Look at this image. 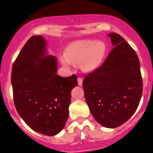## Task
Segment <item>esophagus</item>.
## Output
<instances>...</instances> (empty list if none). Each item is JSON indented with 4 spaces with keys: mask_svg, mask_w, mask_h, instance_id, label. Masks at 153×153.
I'll return each instance as SVG.
<instances>
[{
    "mask_svg": "<svg viewBox=\"0 0 153 153\" xmlns=\"http://www.w3.org/2000/svg\"><path fill=\"white\" fill-rule=\"evenodd\" d=\"M82 81H83V79L82 78H78V83H79V86H82Z\"/></svg>",
    "mask_w": 153,
    "mask_h": 153,
    "instance_id": "1",
    "label": "esophagus"
}]
</instances>
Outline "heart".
<instances>
[{
	"instance_id": "1",
	"label": "heart",
	"mask_w": 153,
	"mask_h": 153,
	"mask_svg": "<svg viewBox=\"0 0 153 153\" xmlns=\"http://www.w3.org/2000/svg\"><path fill=\"white\" fill-rule=\"evenodd\" d=\"M106 53V45L102 41L91 39L80 40L72 43L66 49L65 55L60 59L65 66H72L82 62V68L91 71L98 68Z\"/></svg>"
}]
</instances>
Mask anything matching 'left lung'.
I'll return each instance as SVG.
<instances>
[{"label":"left lung","mask_w":153,"mask_h":153,"mask_svg":"<svg viewBox=\"0 0 153 153\" xmlns=\"http://www.w3.org/2000/svg\"><path fill=\"white\" fill-rule=\"evenodd\" d=\"M114 48L101 67L85 75L84 94L91 114L106 128L128 121L137 109L143 81L137 53L123 37L108 35Z\"/></svg>","instance_id":"obj_1"}]
</instances>
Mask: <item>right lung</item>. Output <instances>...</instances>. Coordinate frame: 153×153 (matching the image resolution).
<instances>
[{"instance_id": "add662e5", "label": "right lung", "mask_w": 153, "mask_h": 153, "mask_svg": "<svg viewBox=\"0 0 153 153\" xmlns=\"http://www.w3.org/2000/svg\"><path fill=\"white\" fill-rule=\"evenodd\" d=\"M46 40L33 36L13 62L11 81L18 114L36 132L55 136L64 127L69 115L71 92L77 76L56 74L57 62L46 55Z\"/></svg>"}]
</instances>
